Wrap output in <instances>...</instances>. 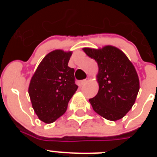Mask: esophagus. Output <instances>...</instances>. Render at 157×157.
I'll use <instances>...</instances> for the list:
<instances>
[{
    "mask_svg": "<svg viewBox=\"0 0 157 157\" xmlns=\"http://www.w3.org/2000/svg\"><path fill=\"white\" fill-rule=\"evenodd\" d=\"M89 81H90V78H86V79L84 80H82L81 85H85V84H86Z\"/></svg>",
    "mask_w": 157,
    "mask_h": 157,
    "instance_id": "1",
    "label": "esophagus"
}]
</instances>
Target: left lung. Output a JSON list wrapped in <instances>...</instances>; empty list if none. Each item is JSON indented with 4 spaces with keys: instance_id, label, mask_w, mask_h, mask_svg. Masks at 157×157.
Returning <instances> with one entry per match:
<instances>
[{
    "instance_id": "left-lung-1",
    "label": "left lung",
    "mask_w": 157,
    "mask_h": 157,
    "mask_svg": "<svg viewBox=\"0 0 157 157\" xmlns=\"http://www.w3.org/2000/svg\"><path fill=\"white\" fill-rule=\"evenodd\" d=\"M82 50L98 65L99 90L89 100L93 109L108 120H120L131 109L140 89L134 64L123 51L112 45Z\"/></svg>"
}]
</instances>
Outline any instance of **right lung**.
<instances>
[{
	"label": "right lung",
	"instance_id": "add662e5",
	"mask_svg": "<svg viewBox=\"0 0 157 157\" xmlns=\"http://www.w3.org/2000/svg\"><path fill=\"white\" fill-rule=\"evenodd\" d=\"M72 51L48 52L37 66L29 84L28 94L38 119L52 123L65 113L78 89L75 70L69 67Z\"/></svg>",
	"mask_w": 157,
	"mask_h": 157
}]
</instances>
